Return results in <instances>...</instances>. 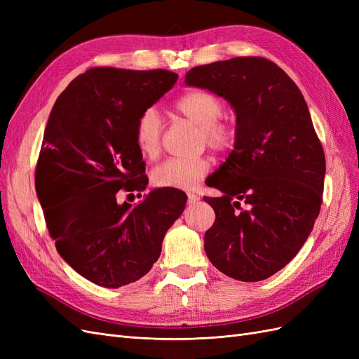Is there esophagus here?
Returning a JSON list of instances; mask_svg holds the SVG:
<instances>
[{
  "label": "esophagus",
  "instance_id": "1",
  "mask_svg": "<svg viewBox=\"0 0 359 359\" xmlns=\"http://www.w3.org/2000/svg\"><path fill=\"white\" fill-rule=\"evenodd\" d=\"M187 198H189V202H190V203L199 201V196H198V194H194V193H189Z\"/></svg>",
  "mask_w": 359,
  "mask_h": 359
}]
</instances>
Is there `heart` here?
Returning <instances> with one entry per match:
<instances>
[{
  "instance_id": "obj_1",
  "label": "heart",
  "mask_w": 359,
  "mask_h": 359,
  "mask_svg": "<svg viewBox=\"0 0 359 359\" xmlns=\"http://www.w3.org/2000/svg\"><path fill=\"white\" fill-rule=\"evenodd\" d=\"M175 109L189 121L199 126L201 139L210 148L224 153L235 147L236 127L223 115L224 104L219 95L198 88L182 94ZM163 123L154 107L139 115L135 126V140L142 156L153 158L161 147ZM208 157H170L151 172V180L160 189H193L210 172Z\"/></svg>"
}]
</instances>
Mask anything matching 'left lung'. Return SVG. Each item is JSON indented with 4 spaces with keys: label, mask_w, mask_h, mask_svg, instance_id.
Here are the masks:
<instances>
[{
    "label": "left lung",
    "mask_w": 359,
    "mask_h": 359,
    "mask_svg": "<svg viewBox=\"0 0 359 359\" xmlns=\"http://www.w3.org/2000/svg\"><path fill=\"white\" fill-rule=\"evenodd\" d=\"M186 83L210 90L236 114V142L206 180L222 198L205 253L227 277L260 281L297 256L318 219L325 154L297 83L276 62L238 57L193 67Z\"/></svg>",
    "instance_id": "1"
}]
</instances>
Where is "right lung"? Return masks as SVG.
<instances>
[{
  "mask_svg": "<svg viewBox=\"0 0 359 359\" xmlns=\"http://www.w3.org/2000/svg\"><path fill=\"white\" fill-rule=\"evenodd\" d=\"M177 79L163 69L94 67L52 107L36 191L60 256L99 286L115 289L144 277L186 206V193L177 189L153 190L136 206L116 202L119 190L147 189L135 126Z\"/></svg>",
  "mask_w": 359,
  "mask_h": 359,
  "instance_id": "1",
  "label": "right lung"
}]
</instances>
